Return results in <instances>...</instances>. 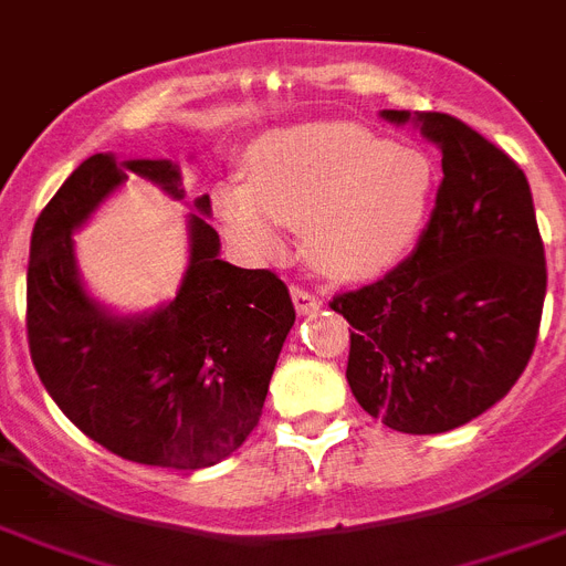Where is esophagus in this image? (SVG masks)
Segmentation results:
<instances>
[{"label":"esophagus","instance_id":"obj_1","mask_svg":"<svg viewBox=\"0 0 566 566\" xmlns=\"http://www.w3.org/2000/svg\"><path fill=\"white\" fill-rule=\"evenodd\" d=\"M292 301H294V308H297V315H312V312H317V308L323 306L315 294L306 292V289L301 286H292Z\"/></svg>","mask_w":566,"mask_h":566}]
</instances>
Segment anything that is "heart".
<instances>
[{
	"label": "heart",
	"mask_w": 566,
	"mask_h": 566,
	"mask_svg": "<svg viewBox=\"0 0 566 566\" xmlns=\"http://www.w3.org/2000/svg\"><path fill=\"white\" fill-rule=\"evenodd\" d=\"M438 197L423 148L386 143L352 123H303L251 143L249 180L214 188L234 249L277 260L286 226H303L308 260L332 277L371 280L418 249Z\"/></svg>",
	"instance_id": "heart-1"
}]
</instances>
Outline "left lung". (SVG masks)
Listing matches in <instances>:
<instances>
[{
	"instance_id": "obj_1",
	"label": "left lung",
	"mask_w": 566,
	"mask_h": 566,
	"mask_svg": "<svg viewBox=\"0 0 566 566\" xmlns=\"http://www.w3.org/2000/svg\"><path fill=\"white\" fill-rule=\"evenodd\" d=\"M441 151L443 180L418 249L384 280L337 294L352 323L346 380L371 418L409 434L495 407L535 349L547 260L524 171L449 114L380 111Z\"/></svg>"
}]
</instances>
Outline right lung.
<instances>
[{
  "label": "right lung",
  "instance_id": "right-lung-1",
  "mask_svg": "<svg viewBox=\"0 0 566 566\" xmlns=\"http://www.w3.org/2000/svg\"><path fill=\"white\" fill-rule=\"evenodd\" d=\"M128 177L182 200L171 159L94 154L42 209L28 263V343L48 395L91 441L125 461L202 470L258 427L294 326L286 283L220 260L202 195L186 214L188 263L171 301L117 312L88 292L74 234Z\"/></svg>",
  "mask_w": 566,
  "mask_h": 566
}]
</instances>
